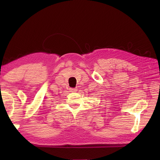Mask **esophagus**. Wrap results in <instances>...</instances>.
Listing matches in <instances>:
<instances>
[{
	"instance_id": "esophagus-1",
	"label": "esophagus",
	"mask_w": 160,
	"mask_h": 160,
	"mask_svg": "<svg viewBox=\"0 0 160 160\" xmlns=\"http://www.w3.org/2000/svg\"><path fill=\"white\" fill-rule=\"evenodd\" d=\"M78 89L77 88H70V91H72V92H76V91H77Z\"/></svg>"
}]
</instances>
